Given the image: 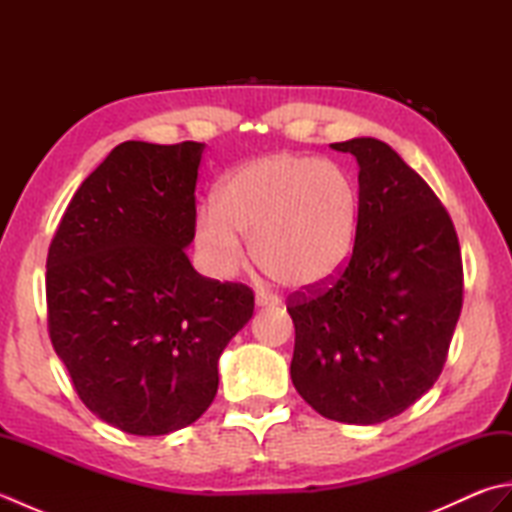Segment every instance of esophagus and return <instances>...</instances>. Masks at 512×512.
<instances>
[{
    "label": "esophagus",
    "mask_w": 512,
    "mask_h": 512,
    "mask_svg": "<svg viewBox=\"0 0 512 512\" xmlns=\"http://www.w3.org/2000/svg\"><path fill=\"white\" fill-rule=\"evenodd\" d=\"M277 299H273V297H264V295H257V299H255V306L257 308H270V306H277Z\"/></svg>",
    "instance_id": "esophagus-1"
}]
</instances>
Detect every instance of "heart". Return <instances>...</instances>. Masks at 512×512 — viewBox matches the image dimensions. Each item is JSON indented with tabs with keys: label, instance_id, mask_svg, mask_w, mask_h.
Segmentation results:
<instances>
[{
	"label": "heart",
	"instance_id": "obj_1",
	"mask_svg": "<svg viewBox=\"0 0 512 512\" xmlns=\"http://www.w3.org/2000/svg\"><path fill=\"white\" fill-rule=\"evenodd\" d=\"M361 195L341 165L277 151L233 167L195 215V244L215 275L250 257L279 284L308 290L341 273L358 235Z\"/></svg>",
	"mask_w": 512,
	"mask_h": 512
}]
</instances>
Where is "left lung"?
Wrapping results in <instances>:
<instances>
[{"mask_svg": "<svg viewBox=\"0 0 512 512\" xmlns=\"http://www.w3.org/2000/svg\"><path fill=\"white\" fill-rule=\"evenodd\" d=\"M330 147L358 162V235L339 279L288 299L290 376L323 418L378 424L442 372L462 310L460 244L436 193L383 140Z\"/></svg>", "mask_w": 512, "mask_h": 512, "instance_id": "obj_1", "label": "left lung"}]
</instances>
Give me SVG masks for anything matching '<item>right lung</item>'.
Returning a JSON list of instances; mask_svg holds the SVG:
<instances>
[{
	"label": "right lung",
	"mask_w": 512,
	"mask_h": 512,
	"mask_svg": "<svg viewBox=\"0 0 512 512\" xmlns=\"http://www.w3.org/2000/svg\"><path fill=\"white\" fill-rule=\"evenodd\" d=\"M202 151L193 140L114 147L48 250L54 352L83 405L132 436L198 420L217 394L220 354L253 317V290L202 277L184 253Z\"/></svg>",
	"instance_id": "add662e5"
}]
</instances>
